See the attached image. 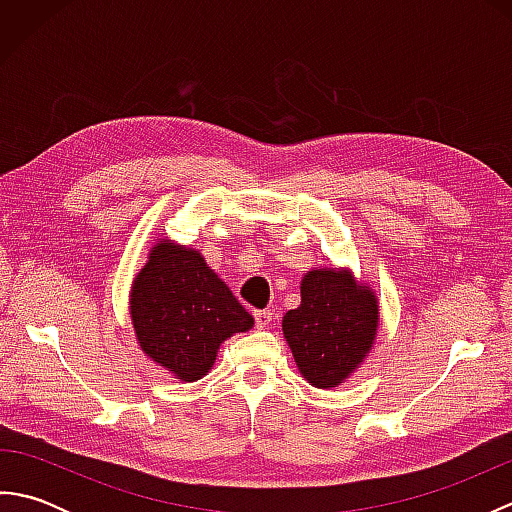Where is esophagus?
<instances>
[{"label": "esophagus", "mask_w": 512, "mask_h": 512, "mask_svg": "<svg viewBox=\"0 0 512 512\" xmlns=\"http://www.w3.org/2000/svg\"><path fill=\"white\" fill-rule=\"evenodd\" d=\"M270 323H273V312H270V310H255V325L259 330L268 328Z\"/></svg>", "instance_id": "34e87169"}]
</instances>
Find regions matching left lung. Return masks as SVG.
Returning a JSON list of instances; mask_svg holds the SVG:
<instances>
[{
  "mask_svg": "<svg viewBox=\"0 0 512 512\" xmlns=\"http://www.w3.org/2000/svg\"><path fill=\"white\" fill-rule=\"evenodd\" d=\"M380 323L376 292L347 268H312L301 279V303L281 330L301 376L319 389L339 387L374 347Z\"/></svg>",
  "mask_w": 512,
  "mask_h": 512,
  "instance_id": "obj_1",
  "label": "left lung"
}]
</instances>
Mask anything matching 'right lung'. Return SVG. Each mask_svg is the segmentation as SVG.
<instances>
[{
    "mask_svg": "<svg viewBox=\"0 0 512 512\" xmlns=\"http://www.w3.org/2000/svg\"><path fill=\"white\" fill-rule=\"evenodd\" d=\"M129 317L140 350L182 383L209 374L220 345L253 328L200 250L158 239L132 281Z\"/></svg>",
    "mask_w": 512,
    "mask_h": 512,
    "instance_id": "add662e5",
    "label": "right lung"
}]
</instances>
